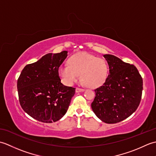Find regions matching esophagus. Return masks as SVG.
Wrapping results in <instances>:
<instances>
[{
  "label": "esophagus",
  "mask_w": 156,
  "mask_h": 156,
  "mask_svg": "<svg viewBox=\"0 0 156 156\" xmlns=\"http://www.w3.org/2000/svg\"><path fill=\"white\" fill-rule=\"evenodd\" d=\"M84 89L83 88H76V92H84Z\"/></svg>",
  "instance_id": "esophagus-1"
}]
</instances>
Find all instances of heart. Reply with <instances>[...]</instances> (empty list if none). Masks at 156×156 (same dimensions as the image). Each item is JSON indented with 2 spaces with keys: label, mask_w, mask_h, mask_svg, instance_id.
<instances>
[{
  "label": "heart",
  "mask_w": 156,
  "mask_h": 156,
  "mask_svg": "<svg viewBox=\"0 0 156 156\" xmlns=\"http://www.w3.org/2000/svg\"><path fill=\"white\" fill-rule=\"evenodd\" d=\"M69 65L62 64L58 68V74L63 83L72 86L80 78L90 88H97L105 83L108 76V66L104 59L88 54L78 53L68 59Z\"/></svg>",
  "instance_id": "heart-1"
}]
</instances>
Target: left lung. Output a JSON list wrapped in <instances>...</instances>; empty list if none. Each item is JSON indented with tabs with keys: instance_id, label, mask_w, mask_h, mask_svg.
Returning <instances> with one entry per match:
<instances>
[{
	"instance_id": "obj_1",
	"label": "left lung",
	"mask_w": 156,
	"mask_h": 156,
	"mask_svg": "<svg viewBox=\"0 0 156 156\" xmlns=\"http://www.w3.org/2000/svg\"><path fill=\"white\" fill-rule=\"evenodd\" d=\"M109 73L102 87L94 90L91 107L97 117L106 123L123 121L137 110L140 103L143 80L134 65L113 55L105 54Z\"/></svg>"
}]
</instances>
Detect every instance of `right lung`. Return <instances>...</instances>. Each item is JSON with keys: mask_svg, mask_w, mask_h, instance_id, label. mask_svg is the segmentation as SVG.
<instances>
[{"mask_svg": "<svg viewBox=\"0 0 156 156\" xmlns=\"http://www.w3.org/2000/svg\"><path fill=\"white\" fill-rule=\"evenodd\" d=\"M68 51L49 54L25 66L17 80L19 99L22 108L39 121L51 123L67 112L75 88L61 83L58 68Z\"/></svg>", "mask_w": 156, "mask_h": 156, "instance_id": "right-lung-1", "label": "right lung"}]
</instances>
